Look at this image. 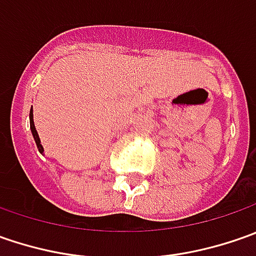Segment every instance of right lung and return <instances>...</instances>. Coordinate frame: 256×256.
Instances as JSON below:
<instances>
[{
	"label": "right lung",
	"mask_w": 256,
	"mask_h": 256,
	"mask_svg": "<svg viewBox=\"0 0 256 256\" xmlns=\"http://www.w3.org/2000/svg\"><path fill=\"white\" fill-rule=\"evenodd\" d=\"M30 128H31V132H32V136H34L35 144H36V148H38V151L42 154L44 152V148H42V145H41V141H40L38 132H36V130H35L34 120H32V108H31V111H30Z\"/></svg>",
	"instance_id": "right-lung-1"
}]
</instances>
